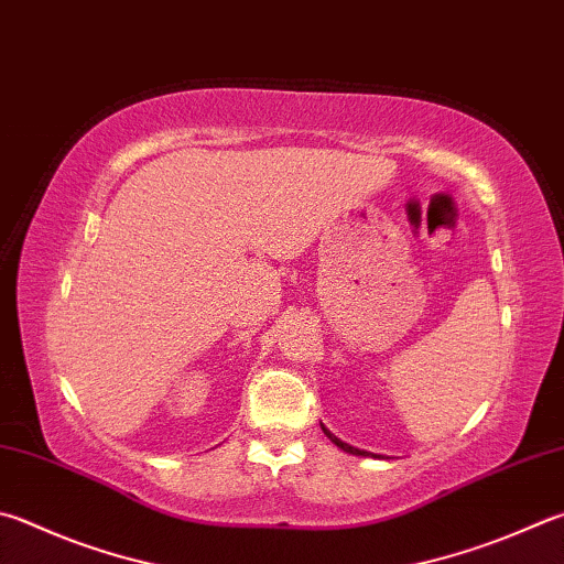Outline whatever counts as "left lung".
I'll list each match as a JSON object with an SVG mask.
<instances>
[{
	"label": "left lung",
	"instance_id": "obj_1",
	"mask_svg": "<svg viewBox=\"0 0 564 564\" xmlns=\"http://www.w3.org/2000/svg\"><path fill=\"white\" fill-rule=\"evenodd\" d=\"M323 432H325V436L330 438V442L337 446V448H343V452H347V454H355V456H375V454H370V452H362V448H355V446H350V444H345V442H340V438L337 436H333L330 432H327V429L323 426ZM377 458V456H375Z\"/></svg>",
	"mask_w": 564,
	"mask_h": 564
}]
</instances>
